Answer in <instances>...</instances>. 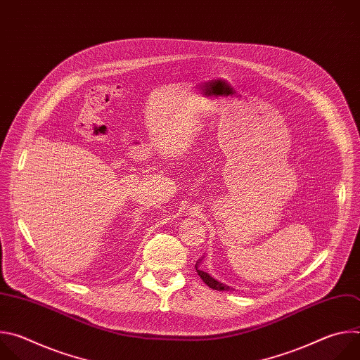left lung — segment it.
Returning <instances> with one entry per match:
<instances>
[{"label": "left lung", "mask_w": 360, "mask_h": 360, "mask_svg": "<svg viewBox=\"0 0 360 360\" xmlns=\"http://www.w3.org/2000/svg\"><path fill=\"white\" fill-rule=\"evenodd\" d=\"M202 261H203V256H202V259H199L198 262H196V265H195V269H196V272H198V275L200 276V279L207 283L211 289H215V290H235L233 288H231V286H228V285H225V283H222V282H219L218 279H215V278H212L207 271L203 269V265H202Z\"/></svg>", "instance_id": "obj_1"}]
</instances>
